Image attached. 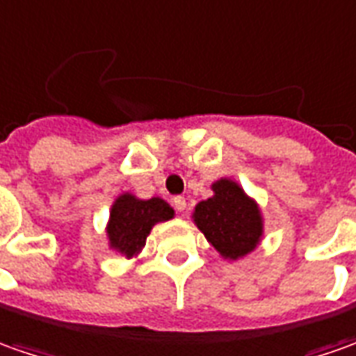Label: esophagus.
Instances as JSON below:
<instances>
[{"label":"esophagus","instance_id":"esophagus-1","mask_svg":"<svg viewBox=\"0 0 356 356\" xmlns=\"http://www.w3.org/2000/svg\"><path fill=\"white\" fill-rule=\"evenodd\" d=\"M173 207H175L177 212H185V210H187V200H185V197L173 198Z\"/></svg>","mask_w":356,"mask_h":356}]
</instances>
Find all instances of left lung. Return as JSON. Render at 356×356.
Instances as JSON below:
<instances>
[{"instance_id": "left-lung-1", "label": "left lung", "mask_w": 356, "mask_h": 356, "mask_svg": "<svg viewBox=\"0 0 356 356\" xmlns=\"http://www.w3.org/2000/svg\"><path fill=\"white\" fill-rule=\"evenodd\" d=\"M193 222L226 261H238L255 251L265 236L259 204L236 179L212 183V197L193 210Z\"/></svg>"}]
</instances>
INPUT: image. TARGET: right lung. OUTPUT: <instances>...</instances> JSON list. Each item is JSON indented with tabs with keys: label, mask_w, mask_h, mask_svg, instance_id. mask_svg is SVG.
<instances>
[{
	"label": "right lung",
	"mask_w": 356,
	"mask_h": 356,
	"mask_svg": "<svg viewBox=\"0 0 356 356\" xmlns=\"http://www.w3.org/2000/svg\"><path fill=\"white\" fill-rule=\"evenodd\" d=\"M175 216V210L163 198H138L132 193H120L108 212L107 239L108 249L124 255L127 259L138 257L146 245V238L159 222Z\"/></svg>",
	"instance_id": "1"
}]
</instances>
